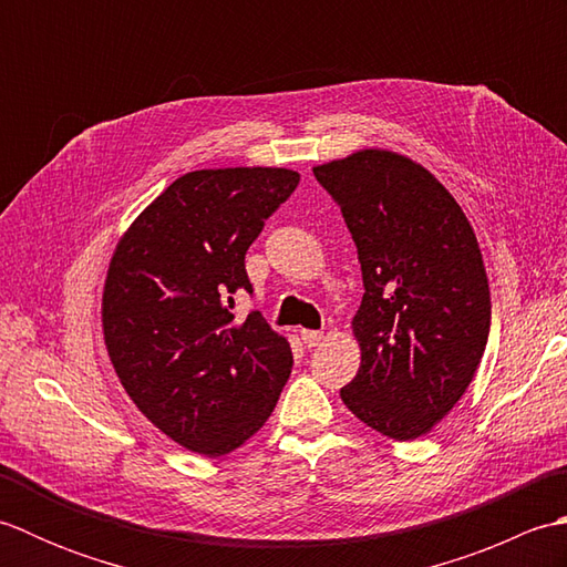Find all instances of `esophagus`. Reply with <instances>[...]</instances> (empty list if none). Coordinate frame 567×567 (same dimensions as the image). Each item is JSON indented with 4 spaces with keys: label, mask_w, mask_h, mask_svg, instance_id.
Returning <instances> with one entry per match:
<instances>
[{
    "label": "esophagus",
    "mask_w": 567,
    "mask_h": 567,
    "mask_svg": "<svg viewBox=\"0 0 567 567\" xmlns=\"http://www.w3.org/2000/svg\"><path fill=\"white\" fill-rule=\"evenodd\" d=\"M299 336H302V341L307 348H317L321 341H323V333L321 331H311V329H302L299 331Z\"/></svg>",
    "instance_id": "1"
}]
</instances>
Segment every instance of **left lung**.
<instances>
[{
	"label": "left lung",
	"mask_w": 567,
	"mask_h": 567,
	"mask_svg": "<svg viewBox=\"0 0 567 567\" xmlns=\"http://www.w3.org/2000/svg\"><path fill=\"white\" fill-rule=\"evenodd\" d=\"M351 231L363 302L353 319L351 412L394 441L416 439L473 382L489 333V285L473 226L436 177L404 155L360 151L315 167Z\"/></svg>",
	"instance_id": "obj_1"
}]
</instances>
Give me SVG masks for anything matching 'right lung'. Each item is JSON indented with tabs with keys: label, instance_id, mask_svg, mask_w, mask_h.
Segmentation results:
<instances>
[{
	"label": "right lung",
	"instance_id": "right-lung-1",
	"mask_svg": "<svg viewBox=\"0 0 567 567\" xmlns=\"http://www.w3.org/2000/svg\"><path fill=\"white\" fill-rule=\"evenodd\" d=\"M285 167L195 171L131 224L106 272V351L131 400L165 436L202 455H226L280 400L292 351L260 311L234 317L252 292L246 250L290 199Z\"/></svg>",
	"mask_w": 567,
	"mask_h": 567
}]
</instances>
